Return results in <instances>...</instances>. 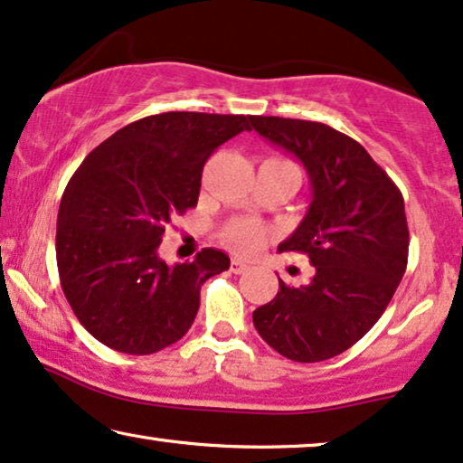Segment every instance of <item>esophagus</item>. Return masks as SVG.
<instances>
[{"mask_svg": "<svg viewBox=\"0 0 463 463\" xmlns=\"http://www.w3.org/2000/svg\"><path fill=\"white\" fill-rule=\"evenodd\" d=\"M231 270H232V273H235V275H241V273H245V270H250V264H245L243 260H239V258H232Z\"/></svg>", "mask_w": 463, "mask_h": 463, "instance_id": "34e87169", "label": "esophagus"}]
</instances>
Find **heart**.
Here are the masks:
<instances>
[{
    "instance_id": "obj_1",
    "label": "heart",
    "mask_w": 463,
    "mask_h": 463,
    "mask_svg": "<svg viewBox=\"0 0 463 463\" xmlns=\"http://www.w3.org/2000/svg\"><path fill=\"white\" fill-rule=\"evenodd\" d=\"M267 231L251 220H237L228 224L222 232V239L231 250L239 251V254H254L262 248Z\"/></svg>"
}]
</instances>
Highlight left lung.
<instances>
[{"label":"left lung","mask_w":463,"mask_h":463,"mask_svg":"<svg viewBox=\"0 0 463 463\" xmlns=\"http://www.w3.org/2000/svg\"><path fill=\"white\" fill-rule=\"evenodd\" d=\"M251 127L309 175L311 205L279 251L307 254L316 269L298 288L279 279L275 298L254 311V326L288 360H328L377 324L402 281L404 199L371 154L336 128L279 116H254Z\"/></svg>","instance_id":"8db88e82"}]
</instances>
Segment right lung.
<instances>
[{
	"label": "right lung",
	"mask_w": 463,
	"mask_h": 463,
	"mask_svg": "<svg viewBox=\"0 0 463 463\" xmlns=\"http://www.w3.org/2000/svg\"><path fill=\"white\" fill-rule=\"evenodd\" d=\"M254 116L165 112L99 144L67 184L57 220V267L80 324L109 349L147 355L193 326L201 286L231 267L205 248L169 267L165 226L196 207L207 158L251 131Z\"/></svg>",
	"instance_id": "1"
}]
</instances>
